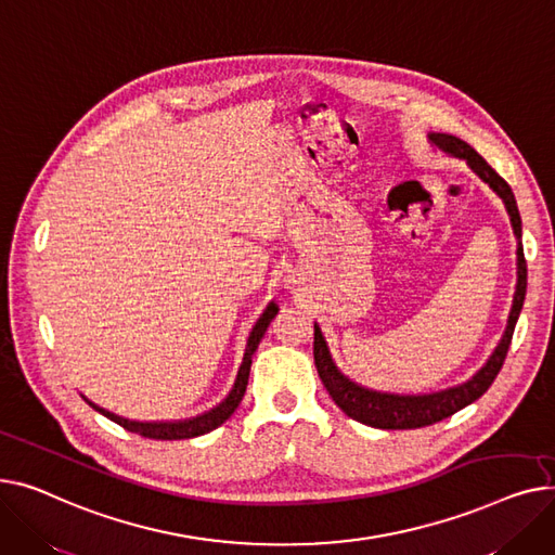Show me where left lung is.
I'll return each instance as SVG.
<instances>
[{
    "instance_id": "8db88e82",
    "label": "left lung",
    "mask_w": 555,
    "mask_h": 555,
    "mask_svg": "<svg viewBox=\"0 0 555 555\" xmlns=\"http://www.w3.org/2000/svg\"><path fill=\"white\" fill-rule=\"evenodd\" d=\"M428 139L433 145H437L446 154L466 160L468 168L483 183L491 185V190L504 202L506 212L511 217L513 233L517 237V284H515V296L508 313L506 332L500 345L495 347V351L491 353V358L486 361V365L470 380L441 389V392H433V395H389V392H376V389L353 383L349 376H345L336 367L327 340H324L318 324H313V361H315V370L322 385L327 387L330 397L347 416L380 430L426 428L437 421L452 416L454 412H460L473 401H477L486 389L493 385L495 376L504 365V358L513 340L515 322L519 318V311H522L525 296H527V259L522 248V219H519V210H517L511 185L491 166H488V163L466 141L450 134H430Z\"/></svg>"
}]
</instances>
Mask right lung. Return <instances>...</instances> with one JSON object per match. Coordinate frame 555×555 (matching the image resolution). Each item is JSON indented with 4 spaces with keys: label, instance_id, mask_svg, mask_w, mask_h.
<instances>
[{
    "label": "right lung",
    "instance_id": "right-lung-1",
    "mask_svg": "<svg viewBox=\"0 0 555 555\" xmlns=\"http://www.w3.org/2000/svg\"><path fill=\"white\" fill-rule=\"evenodd\" d=\"M280 307L275 302H271L267 307V311L259 315V320L255 322V327L248 336V343H246V351H244V361L240 365V372H237V378H235V385L231 389V395H228L217 408L199 414V416H192V418H183V421H154V423H143V421H129V418H122L109 410H103L98 408L95 403H91L89 399H85L95 412L105 414L107 418H112L114 423H118V426H122L125 430L129 433H137L141 437H147V439H160V441H175V439H192V437H199V435H206L215 428H219L221 423L225 418H231V414L237 410V405L242 403L244 399V392H246V385H248V374H250V363H253V353L259 345V340H262V336L267 334L271 320L278 315Z\"/></svg>",
    "mask_w": 555,
    "mask_h": 555
}]
</instances>
